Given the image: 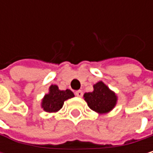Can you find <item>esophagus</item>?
Instances as JSON below:
<instances>
[{"mask_svg":"<svg viewBox=\"0 0 153 153\" xmlns=\"http://www.w3.org/2000/svg\"><path fill=\"white\" fill-rule=\"evenodd\" d=\"M75 95H76L78 97H81L83 96V92L81 90H77L75 92Z\"/></svg>","mask_w":153,"mask_h":153,"instance_id":"esophagus-1","label":"esophagus"}]
</instances>
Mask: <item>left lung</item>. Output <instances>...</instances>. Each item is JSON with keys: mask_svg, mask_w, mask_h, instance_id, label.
Masks as SVG:
<instances>
[{"mask_svg": "<svg viewBox=\"0 0 153 153\" xmlns=\"http://www.w3.org/2000/svg\"><path fill=\"white\" fill-rule=\"evenodd\" d=\"M92 92L85 93L83 97L88 107L99 114L111 111L117 104L118 97L103 81H98L94 86Z\"/></svg>", "mask_w": 153, "mask_h": 153, "instance_id": "8db88e82", "label": "left lung"}]
</instances>
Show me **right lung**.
<instances>
[{
  "label": "right lung",
  "instance_id": "1",
  "mask_svg": "<svg viewBox=\"0 0 153 153\" xmlns=\"http://www.w3.org/2000/svg\"><path fill=\"white\" fill-rule=\"evenodd\" d=\"M74 97V94L70 90H60L56 85H51L49 91L42 100V108L48 112H56L64 105V102Z\"/></svg>",
  "mask_w": 153,
  "mask_h": 153
}]
</instances>
